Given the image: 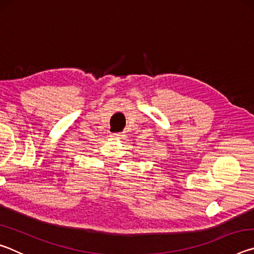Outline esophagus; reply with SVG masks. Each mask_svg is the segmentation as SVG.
Returning a JSON list of instances; mask_svg holds the SVG:
<instances>
[{"instance_id": "esophagus-1", "label": "esophagus", "mask_w": 254, "mask_h": 254, "mask_svg": "<svg viewBox=\"0 0 254 254\" xmlns=\"http://www.w3.org/2000/svg\"><path fill=\"white\" fill-rule=\"evenodd\" d=\"M110 136L113 137V139H123L124 134L123 133H112Z\"/></svg>"}]
</instances>
